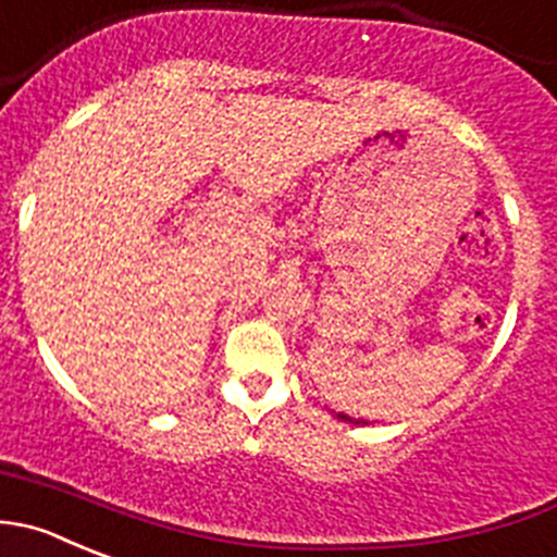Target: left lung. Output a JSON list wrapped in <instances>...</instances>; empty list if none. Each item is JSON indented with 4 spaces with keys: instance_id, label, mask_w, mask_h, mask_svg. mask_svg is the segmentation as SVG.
Returning a JSON list of instances; mask_svg holds the SVG:
<instances>
[{
    "instance_id": "8db88e82",
    "label": "left lung",
    "mask_w": 557,
    "mask_h": 557,
    "mask_svg": "<svg viewBox=\"0 0 557 557\" xmlns=\"http://www.w3.org/2000/svg\"><path fill=\"white\" fill-rule=\"evenodd\" d=\"M339 419V422H350V424H361V422H354V419H350V416H345V413H334ZM367 424V422H364Z\"/></svg>"
}]
</instances>
